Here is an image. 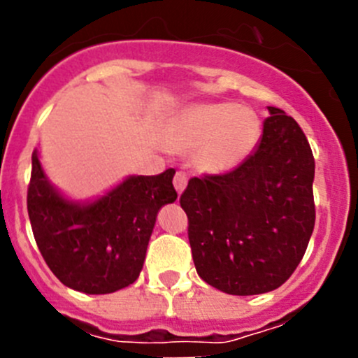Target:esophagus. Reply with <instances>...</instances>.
I'll use <instances>...</instances> for the list:
<instances>
[{"instance_id":"esophagus-1","label":"esophagus","mask_w":358,"mask_h":358,"mask_svg":"<svg viewBox=\"0 0 358 358\" xmlns=\"http://www.w3.org/2000/svg\"><path fill=\"white\" fill-rule=\"evenodd\" d=\"M187 182H189V178H187V175L183 171H178L175 175V178H173V185H175V189H176V192L178 194H182L183 190H185V187H187Z\"/></svg>"}]
</instances>
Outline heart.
I'll return each mask as SVG.
<instances>
[{
	"label": "heart",
	"instance_id": "b5f03b06",
	"mask_svg": "<svg viewBox=\"0 0 358 358\" xmlns=\"http://www.w3.org/2000/svg\"><path fill=\"white\" fill-rule=\"evenodd\" d=\"M262 122L255 110L236 103H201L180 110L166 129L175 150L196 149L202 171L225 173L237 168L255 150Z\"/></svg>",
	"mask_w": 358,
	"mask_h": 358
}]
</instances>
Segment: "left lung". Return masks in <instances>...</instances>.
<instances>
[{
	"label": "left lung",
	"instance_id": "left-lung-1",
	"mask_svg": "<svg viewBox=\"0 0 358 358\" xmlns=\"http://www.w3.org/2000/svg\"><path fill=\"white\" fill-rule=\"evenodd\" d=\"M268 110L262 142L243 164L190 178L180 196L197 273L227 294L282 286L315 225V161L308 140L291 115Z\"/></svg>",
	"mask_w": 358,
	"mask_h": 358
}]
</instances>
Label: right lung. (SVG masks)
Segmentation results:
<instances>
[{"instance_id":"right-lung-1","label":"right lung","mask_w":358,"mask_h":358,"mask_svg":"<svg viewBox=\"0 0 358 358\" xmlns=\"http://www.w3.org/2000/svg\"><path fill=\"white\" fill-rule=\"evenodd\" d=\"M175 169L129 176L90 204L60 196L32 152L27 211L36 244L57 279L86 294H109L135 282L159 209L176 201Z\"/></svg>"}]
</instances>
